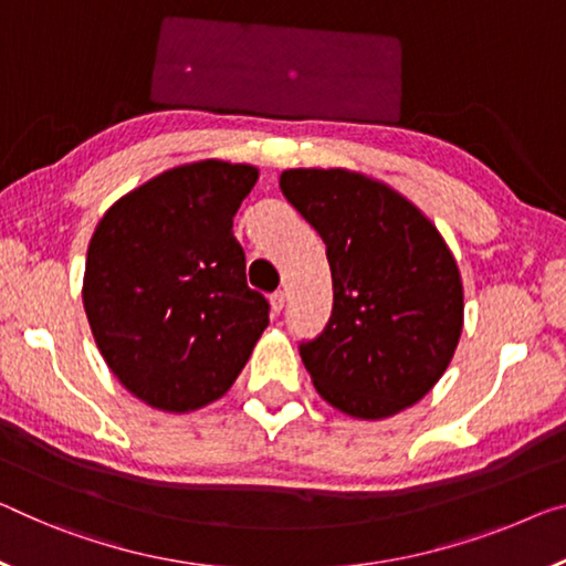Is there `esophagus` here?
I'll list each match as a JSON object with an SVG mask.
<instances>
[{
    "instance_id": "obj_1",
    "label": "esophagus",
    "mask_w": 566,
    "mask_h": 566,
    "mask_svg": "<svg viewBox=\"0 0 566 566\" xmlns=\"http://www.w3.org/2000/svg\"><path fill=\"white\" fill-rule=\"evenodd\" d=\"M283 306H285V293H283V291L271 293V311H273V313H281Z\"/></svg>"
}]
</instances>
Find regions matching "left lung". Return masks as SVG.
<instances>
[{
    "label": "left lung",
    "mask_w": 566,
    "mask_h": 566,
    "mask_svg": "<svg viewBox=\"0 0 566 566\" xmlns=\"http://www.w3.org/2000/svg\"><path fill=\"white\" fill-rule=\"evenodd\" d=\"M281 189L326 242L332 265V318L298 346L318 395L361 420L420 402L463 332V283L446 240L364 174L289 169Z\"/></svg>",
    "instance_id": "left-lung-1"
}]
</instances>
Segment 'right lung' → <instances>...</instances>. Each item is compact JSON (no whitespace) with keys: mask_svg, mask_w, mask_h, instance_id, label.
Segmentation results:
<instances>
[{"mask_svg":"<svg viewBox=\"0 0 566 566\" xmlns=\"http://www.w3.org/2000/svg\"><path fill=\"white\" fill-rule=\"evenodd\" d=\"M255 181L248 164H185L120 197L93 232L83 303L95 344L156 410L222 397L265 332L271 303L248 285L232 234Z\"/></svg>","mask_w":566,"mask_h":566,"instance_id":"1","label":"right lung"}]
</instances>
